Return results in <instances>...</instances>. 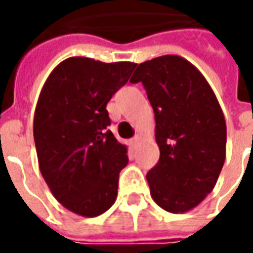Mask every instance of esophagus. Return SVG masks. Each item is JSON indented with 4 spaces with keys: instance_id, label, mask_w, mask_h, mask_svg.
Returning a JSON list of instances; mask_svg holds the SVG:
<instances>
[{
    "instance_id": "esophagus-1",
    "label": "esophagus",
    "mask_w": 253,
    "mask_h": 253,
    "mask_svg": "<svg viewBox=\"0 0 253 253\" xmlns=\"http://www.w3.org/2000/svg\"><path fill=\"white\" fill-rule=\"evenodd\" d=\"M139 139H141V136H139V135H136L135 138H132V139H131V145H132V146H135V145H136V143L139 142Z\"/></svg>"
}]
</instances>
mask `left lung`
Wrapping results in <instances>:
<instances>
[{
	"instance_id": "1",
	"label": "left lung",
	"mask_w": 253,
	"mask_h": 253,
	"mask_svg": "<svg viewBox=\"0 0 253 253\" xmlns=\"http://www.w3.org/2000/svg\"><path fill=\"white\" fill-rule=\"evenodd\" d=\"M131 82H142L155 112L161 158L146 174L152 199L169 212H187L212 191L224 166V112L206 77L177 54L141 63Z\"/></svg>"
}]
</instances>
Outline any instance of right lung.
I'll use <instances>...</instances> for the list:
<instances>
[{
  "label": "right lung",
  "mask_w": 253,
  "mask_h": 253,
  "mask_svg": "<svg viewBox=\"0 0 253 253\" xmlns=\"http://www.w3.org/2000/svg\"><path fill=\"white\" fill-rule=\"evenodd\" d=\"M132 62L69 57L46 79L34 117L39 170L53 197L82 217H98L117 200L128 148L117 141L108 101L129 80Z\"/></svg>",
  "instance_id": "obj_1"
}]
</instances>
